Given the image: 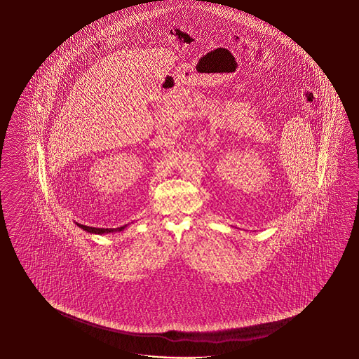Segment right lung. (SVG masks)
Listing matches in <instances>:
<instances>
[{
  "label": "right lung",
  "mask_w": 359,
  "mask_h": 359,
  "mask_svg": "<svg viewBox=\"0 0 359 359\" xmlns=\"http://www.w3.org/2000/svg\"><path fill=\"white\" fill-rule=\"evenodd\" d=\"M81 229L85 230V231H88V233H94V234H104V233H112V231H121V230L125 229L128 225H123V226H120V228H115V229H104V228H93V226H88V225H83V224H77Z\"/></svg>",
  "instance_id": "right-lung-1"
}]
</instances>
